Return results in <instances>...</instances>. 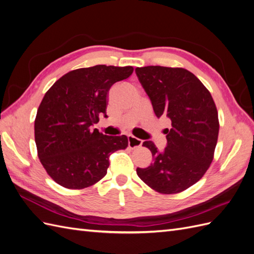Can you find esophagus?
<instances>
[{
	"instance_id": "1",
	"label": "esophagus",
	"mask_w": 254,
	"mask_h": 254,
	"mask_svg": "<svg viewBox=\"0 0 254 254\" xmlns=\"http://www.w3.org/2000/svg\"><path fill=\"white\" fill-rule=\"evenodd\" d=\"M143 144V141L137 139V137L129 134L128 135V145L130 148H136V147H140V146Z\"/></svg>"
}]
</instances>
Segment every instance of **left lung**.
<instances>
[{
    "label": "left lung",
    "mask_w": 254,
    "mask_h": 254,
    "mask_svg": "<svg viewBox=\"0 0 254 254\" xmlns=\"http://www.w3.org/2000/svg\"><path fill=\"white\" fill-rule=\"evenodd\" d=\"M135 73L157 118L166 115L172 121V128L165 129L164 150L151 141L143 143L153 161L137 167L136 174L159 193H180L210 167L219 131L216 106L209 90L186 68L148 65L136 67Z\"/></svg>",
    "instance_id": "left-lung-1"
}]
</instances>
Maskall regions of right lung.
Masks as SVG:
<instances>
[{
    "label": "right lung",
    "mask_w": 254,
    "mask_h": 254,
    "mask_svg": "<svg viewBox=\"0 0 254 254\" xmlns=\"http://www.w3.org/2000/svg\"><path fill=\"white\" fill-rule=\"evenodd\" d=\"M132 66L98 64L59 78L45 93L35 120L38 157L61 187L80 190L106 176L111 153L128 146L126 135H106L92 126L107 118L108 92Z\"/></svg>",
    "instance_id": "right-lung-1"
}]
</instances>
